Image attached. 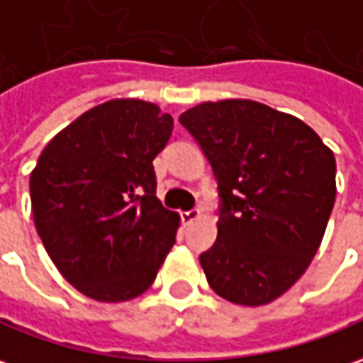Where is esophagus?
Segmentation results:
<instances>
[{"mask_svg":"<svg viewBox=\"0 0 363 363\" xmlns=\"http://www.w3.org/2000/svg\"><path fill=\"white\" fill-rule=\"evenodd\" d=\"M199 217V209H189V211H182V221L186 225H189L191 221H196Z\"/></svg>","mask_w":363,"mask_h":363,"instance_id":"obj_1","label":"esophagus"}]
</instances>
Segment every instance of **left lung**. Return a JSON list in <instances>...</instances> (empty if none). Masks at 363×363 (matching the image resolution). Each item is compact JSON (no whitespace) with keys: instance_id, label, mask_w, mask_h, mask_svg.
I'll use <instances>...</instances> for the list:
<instances>
[{"instance_id":"1","label":"left lung","mask_w":363,"mask_h":363,"mask_svg":"<svg viewBox=\"0 0 363 363\" xmlns=\"http://www.w3.org/2000/svg\"><path fill=\"white\" fill-rule=\"evenodd\" d=\"M213 169L217 239L199 255L225 301L261 306L308 269L336 199V160L302 120L255 101L203 102L179 116Z\"/></svg>"}]
</instances>
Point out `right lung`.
<instances>
[{
    "mask_svg": "<svg viewBox=\"0 0 363 363\" xmlns=\"http://www.w3.org/2000/svg\"><path fill=\"white\" fill-rule=\"evenodd\" d=\"M174 130L156 104L108 101L61 130L29 177L37 233L84 296L124 302L150 289L179 215L156 197L154 157Z\"/></svg>",
    "mask_w": 363,
    "mask_h": 363,
    "instance_id": "1",
    "label": "right lung"
}]
</instances>
